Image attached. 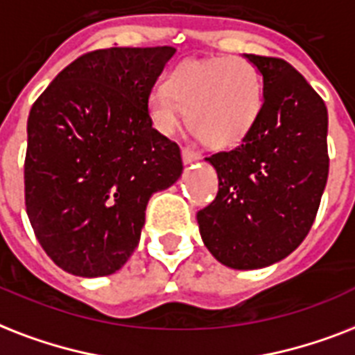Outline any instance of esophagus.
I'll return each mask as SVG.
<instances>
[{"label":"esophagus","instance_id":"obj_1","mask_svg":"<svg viewBox=\"0 0 355 355\" xmlns=\"http://www.w3.org/2000/svg\"><path fill=\"white\" fill-rule=\"evenodd\" d=\"M181 157H183V163L191 164L194 161L200 159V153H196L194 150H189V148H183V152H181Z\"/></svg>","mask_w":355,"mask_h":355}]
</instances>
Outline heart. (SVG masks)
Returning <instances> with one entry per match:
<instances>
[{
	"mask_svg": "<svg viewBox=\"0 0 355 355\" xmlns=\"http://www.w3.org/2000/svg\"><path fill=\"white\" fill-rule=\"evenodd\" d=\"M261 105L259 76L243 59L187 60L148 94V114L159 133H174L189 111V129L213 150L239 146L255 128Z\"/></svg>",
	"mask_w": 355,
	"mask_h": 355,
	"instance_id": "b5f03b06",
	"label": "heart"
}]
</instances>
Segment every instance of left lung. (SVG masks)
Here are the masks:
<instances>
[{"label":"left lung","instance_id":"obj_1","mask_svg":"<svg viewBox=\"0 0 355 355\" xmlns=\"http://www.w3.org/2000/svg\"><path fill=\"white\" fill-rule=\"evenodd\" d=\"M243 57L263 78L259 118L235 150L205 159L218 194L196 218L218 263L254 270L285 259L311 230L328 181V109L289 62Z\"/></svg>","mask_w":355,"mask_h":355}]
</instances>
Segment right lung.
Returning <instances> with one entry per match:
<instances>
[{
  "label": "right lung",
  "mask_w": 355,
  "mask_h": 355,
  "mask_svg": "<svg viewBox=\"0 0 355 355\" xmlns=\"http://www.w3.org/2000/svg\"><path fill=\"white\" fill-rule=\"evenodd\" d=\"M175 48H109L68 64L27 118L26 207L55 265L120 270L152 194L181 178L180 146L153 129L148 94Z\"/></svg>",
  "instance_id": "1"
}]
</instances>
